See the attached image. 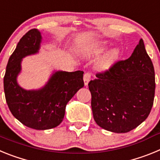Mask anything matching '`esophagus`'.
<instances>
[{
    "instance_id": "obj_1",
    "label": "esophagus",
    "mask_w": 160,
    "mask_h": 160,
    "mask_svg": "<svg viewBox=\"0 0 160 160\" xmlns=\"http://www.w3.org/2000/svg\"><path fill=\"white\" fill-rule=\"evenodd\" d=\"M90 78H91V75H90V73H86L83 76V81H84V84L86 87H87L90 81Z\"/></svg>"
}]
</instances>
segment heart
Wrapping results in <instances>:
<instances>
[{
    "instance_id": "heart-1",
    "label": "heart",
    "mask_w": 160,
    "mask_h": 160,
    "mask_svg": "<svg viewBox=\"0 0 160 160\" xmlns=\"http://www.w3.org/2000/svg\"><path fill=\"white\" fill-rule=\"evenodd\" d=\"M111 44L108 41H100L90 47L85 49L84 53L89 58H97L105 53ZM121 55V51L118 48H113L102 55L101 58L98 61L96 67L101 71H107L116 64Z\"/></svg>"
}]
</instances>
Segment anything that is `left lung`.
Listing matches in <instances>:
<instances>
[{
  "label": "left lung",
  "instance_id": "1",
  "mask_svg": "<svg viewBox=\"0 0 160 160\" xmlns=\"http://www.w3.org/2000/svg\"><path fill=\"white\" fill-rule=\"evenodd\" d=\"M89 82L96 123L114 133H127L145 121L153 106L155 70L140 39L131 57L97 73Z\"/></svg>",
  "mask_w": 160,
  "mask_h": 160
}]
</instances>
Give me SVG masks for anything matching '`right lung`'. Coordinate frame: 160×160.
I'll list each match as a JSON object with an SVG mask.
<instances>
[{"mask_svg": "<svg viewBox=\"0 0 160 160\" xmlns=\"http://www.w3.org/2000/svg\"><path fill=\"white\" fill-rule=\"evenodd\" d=\"M42 42V33L37 29H31L21 38L8 59L4 90L8 108L17 119L32 129L49 130L62 122L66 104L84 87V72L54 70L42 88H22L18 82L22 59L38 53Z\"/></svg>", "mask_w": 160, "mask_h": 160, "instance_id": "obj_1", "label": "right lung"}]
</instances>
